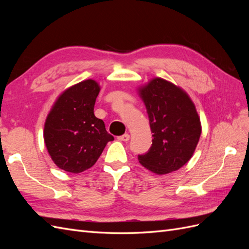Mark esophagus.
I'll list each match as a JSON object with an SVG mask.
<instances>
[{
	"label": "esophagus",
	"mask_w": 249,
	"mask_h": 249,
	"mask_svg": "<svg viewBox=\"0 0 249 249\" xmlns=\"http://www.w3.org/2000/svg\"><path fill=\"white\" fill-rule=\"evenodd\" d=\"M117 139H118L119 141H129V140H130V135H129V134L122 135V136H118Z\"/></svg>",
	"instance_id": "1"
}]
</instances>
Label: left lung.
I'll use <instances>...</instances> for the list:
<instances>
[{
  "instance_id": "1",
  "label": "left lung",
  "mask_w": 249,
  "mask_h": 249,
  "mask_svg": "<svg viewBox=\"0 0 249 249\" xmlns=\"http://www.w3.org/2000/svg\"><path fill=\"white\" fill-rule=\"evenodd\" d=\"M145 104L152 146L138 160L157 175L176 171L190 160L196 147L201 126L194 104L182 89L157 78L140 89Z\"/></svg>"
}]
</instances>
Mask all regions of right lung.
I'll return each instance as SVG.
<instances>
[{
  "label": "right lung",
  "instance_id": "obj_1",
  "mask_svg": "<svg viewBox=\"0 0 249 249\" xmlns=\"http://www.w3.org/2000/svg\"><path fill=\"white\" fill-rule=\"evenodd\" d=\"M100 86L86 80L58 97L44 124V142L59 168L80 173L95 164L109 141L114 140L94 115Z\"/></svg>",
  "mask_w": 249,
  "mask_h": 249
}]
</instances>
